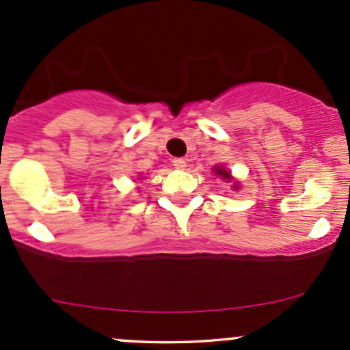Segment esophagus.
<instances>
[{
	"instance_id": "1",
	"label": "esophagus",
	"mask_w": 350,
	"mask_h": 350,
	"mask_svg": "<svg viewBox=\"0 0 350 350\" xmlns=\"http://www.w3.org/2000/svg\"><path fill=\"white\" fill-rule=\"evenodd\" d=\"M172 166H174L176 170H184V167H186V161H184L183 158H174L172 159Z\"/></svg>"
}]
</instances>
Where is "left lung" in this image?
<instances>
[{"label": "left lung", "mask_w": 350, "mask_h": 350, "mask_svg": "<svg viewBox=\"0 0 350 350\" xmlns=\"http://www.w3.org/2000/svg\"><path fill=\"white\" fill-rule=\"evenodd\" d=\"M215 172L219 176H222L224 179H230V172H227L226 170H224V167H215ZM237 187V186H235Z\"/></svg>", "instance_id": "left-lung-1"}]
</instances>
